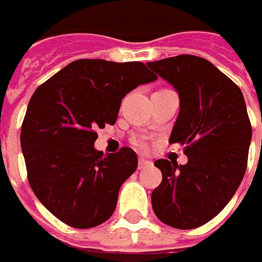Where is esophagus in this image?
Instances as JSON below:
<instances>
[{"instance_id": "esophagus-1", "label": "esophagus", "mask_w": 262, "mask_h": 262, "mask_svg": "<svg viewBox=\"0 0 262 262\" xmlns=\"http://www.w3.org/2000/svg\"><path fill=\"white\" fill-rule=\"evenodd\" d=\"M147 166H150V162L146 160L144 157H140V159H138V169L141 170V169H146Z\"/></svg>"}]
</instances>
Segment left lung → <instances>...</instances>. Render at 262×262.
<instances>
[{
	"mask_svg": "<svg viewBox=\"0 0 262 262\" xmlns=\"http://www.w3.org/2000/svg\"><path fill=\"white\" fill-rule=\"evenodd\" d=\"M179 93L181 109L169 143H179L186 165L159 159L162 182L151 206L167 226L195 229L226 207L241 185L252 137L241 89L210 61L178 55L148 62Z\"/></svg>",
	"mask_w": 262,
	"mask_h": 262,
	"instance_id": "left-lung-1",
	"label": "left lung"
}]
</instances>
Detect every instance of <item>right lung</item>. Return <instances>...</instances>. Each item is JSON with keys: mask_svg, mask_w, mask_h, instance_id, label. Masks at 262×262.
I'll list each match as a JSON object with an SVG mask.
<instances>
[{"mask_svg": "<svg viewBox=\"0 0 262 262\" xmlns=\"http://www.w3.org/2000/svg\"><path fill=\"white\" fill-rule=\"evenodd\" d=\"M156 78L138 61L77 59L35 90L20 136L27 179L62 223L90 229L114 214L138 160L129 147L103 156L96 129L114 125L124 96Z\"/></svg>", "mask_w": 262, "mask_h": 262, "instance_id": "obj_1", "label": "right lung"}]
</instances>
